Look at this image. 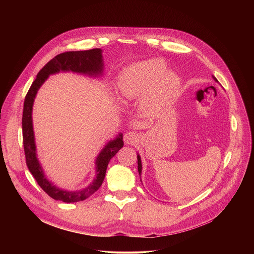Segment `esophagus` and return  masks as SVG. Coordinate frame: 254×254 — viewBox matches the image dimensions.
Listing matches in <instances>:
<instances>
[{
    "mask_svg": "<svg viewBox=\"0 0 254 254\" xmlns=\"http://www.w3.org/2000/svg\"><path fill=\"white\" fill-rule=\"evenodd\" d=\"M139 140V136L138 134H136L135 132H127L124 135V142L126 145H136V143Z\"/></svg>",
    "mask_w": 254,
    "mask_h": 254,
    "instance_id": "1",
    "label": "esophagus"
}]
</instances>
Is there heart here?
Segmentation results:
<instances>
[{
	"instance_id": "heart-1",
	"label": "heart",
	"mask_w": 254,
	"mask_h": 254,
	"mask_svg": "<svg viewBox=\"0 0 254 254\" xmlns=\"http://www.w3.org/2000/svg\"><path fill=\"white\" fill-rule=\"evenodd\" d=\"M159 60H146L125 67L118 76L117 87L126 100L143 96V106L149 112L163 109L178 94L181 81L178 74L166 70Z\"/></svg>"
}]
</instances>
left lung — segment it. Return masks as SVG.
Returning <instances> with one entry per match:
<instances>
[{"label": "left lung", "instance_id": "8db88e82", "mask_svg": "<svg viewBox=\"0 0 254 254\" xmlns=\"http://www.w3.org/2000/svg\"><path fill=\"white\" fill-rule=\"evenodd\" d=\"M213 77V79L215 80V81H217V79L214 77V76H212ZM137 157H138V171H139V174L141 175V173H142V162H141V157H140V155L138 154L137 155Z\"/></svg>", "mask_w": 254, "mask_h": 254}]
</instances>
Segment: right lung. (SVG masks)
I'll return each instance as SVG.
<instances>
[{
    "instance_id": "obj_1",
    "label": "right lung",
    "mask_w": 254,
    "mask_h": 254,
    "mask_svg": "<svg viewBox=\"0 0 254 254\" xmlns=\"http://www.w3.org/2000/svg\"><path fill=\"white\" fill-rule=\"evenodd\" d=\"M103 70L104 63L101 49L60 54L51 60L37 74L36 79L32 83L25 97L22 114V136L26 164L38 185L45 192L56 200H62L64 202H77L88 198L95 191H97L105 179L109 160L124 145L123 135L121 133L118 134L114 140L105 145L98 155L96 159V178L92 184H90L87 188L76 191L62 190L47 179L37 158L36 145L32 123V109L37 92L51 74L60 71H72L97 77L102 75Z\"/></svg>"
}]
</instances>
